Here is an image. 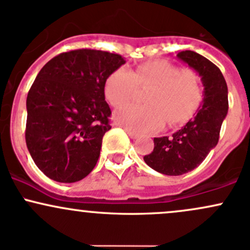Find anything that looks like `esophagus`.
<instances>
[{
  "mask_svg": "<svg viewBox=\"0 0 250 250\" xmlns=\"http://www.w3.org/2000/svg\"><path fill=\"white\" fill-rule=\"evenodd\" d=\"M125 131H127L128 135L130 136V139H138L139 138V134L135 133V131H131L129 129H125Z\"/></svg>",
  "mask_w": 250,
  "mask_h": 250,
  "instance_id": "obj_1",
  "label": "esophagus"
}]
</instances>
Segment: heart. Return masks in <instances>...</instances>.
<instances>
[{
  "label": "heart",
  "mask_w": 250,
  "mask_h": 250,
  "mask_svg": "<svg viewBox=\"0 0 250 250\" xmlns=\"http://www.w3.org/2000/svg\"><path fill=\"white\" fill-rule=\"evenodd\" d=\"M136 85H150L146 96L149 105L128 104L114 114L117 125L135 133L161 129L166 120L171 125L183 122L196 110L202 98L198 75L165 60L145 62L134 71L119 68L108 77L104 92L111 104L122 105L131 100Z\"/></svg>",
  "instance_id": "b5f03b06"
}]
</instances>
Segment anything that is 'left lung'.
<instances>
[{"instance_id": "1", "label": "left lung", "mask_w": 250, "mask_h": 250, "mask_svg": "<svg viewBox=\"0 0 250 250\" xmlns=\"http://www.w3.org/2000/svg\"><path fill=\"white\" fill-rule=\"evenodd\" d=\"M177 57L198 73L204 90L193 119L169 138H154V149L144 156L150 168L166 175H182L201 165L217 145L228 114V86L221 70L193 51L178 52Z\"/></svg>"}]
</instances>
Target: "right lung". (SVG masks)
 <instances>
[{"label":"right lung","instance_id":"1","mask_svg":"<svg viewBox=\"0 0 250 250\" xmlns=\"http://www.w3.org/2000/svg\"><path fill=\"white\" fill-rule=\"evenodd\" d=\"M125 60L97 49H75L51 59L27 96L26 144L43 174L76 183L94 169L110 129L108 77Z\"/></svg>","mask_w":250,"mask_h":250}]
</instances>
